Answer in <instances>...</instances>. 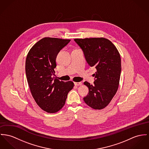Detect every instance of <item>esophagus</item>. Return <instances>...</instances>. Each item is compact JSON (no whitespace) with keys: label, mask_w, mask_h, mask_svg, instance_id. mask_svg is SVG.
I'll return each mask as SVG.
<instances>
[{"label":"esophagus","mask_w":149,"mask_h":149,"mask_svg":"<svg viewBox=\"0 0 149 149\" xmlns=\"http://www.w3.org/2000/svg\"><path fill=\"white\" fill-rule=\"evenodd\" d=\"M74 84L75 86H81L82 85V83L81 82H75Z\"/></svg>","instance_id":"1"}]
</instances>
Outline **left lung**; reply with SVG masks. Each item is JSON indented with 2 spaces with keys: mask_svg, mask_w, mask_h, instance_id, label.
Returning a JSON list of instances; mask_svg holds the SVG:
<instances>
[{
  "mask_svg": "<svg viewBox=\"0 0 149 149\" xmlns=\"http://www.w3.org/2000/svg\"><path fill=\"white\" fill-rule=\"evenodd\" d=\"M82 49L90 67L96 69L94 84L84 81L88 87L84 102L94 109H102L111 102L118 90L121 71L120 53L109 40L100 38L74 39Z\"/></svg>",
  "mask_w": 149,
  "mask_h": 149,
  "instance_id": "1",
  "label": "left lung"
}]
</instances>
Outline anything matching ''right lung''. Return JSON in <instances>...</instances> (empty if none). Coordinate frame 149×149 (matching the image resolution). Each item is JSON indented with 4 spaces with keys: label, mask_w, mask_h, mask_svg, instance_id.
<instances>
[{
    "label": "right lung",
    "mask_w": 149,
    "mask_h": 149,
    "mask_svg": "<svg viewBox=\"0 0 149 149\" xmlns=\"http://www.w3.org/2000/svg\"><path fill=\"white\" fill-rule=\"evenodd\" d=\"M70 41L43 38L32 46L26 58L25 72L32 95L37 105L50 113L62 108L69 92L74 87L72 81H59L53 77L58 53Z\"/></svg>",
    "instance_id": "1"
}]
</instances>
